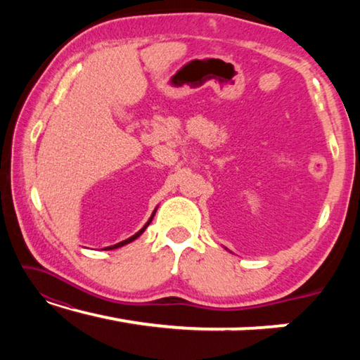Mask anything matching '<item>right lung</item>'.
I'll use <instances>...</instances> for the list:
<instances>
[{
    "mask_svg": "<svg viewBox=\"0 0 360 360\" xmlns=\"http://www.w3.org/2000/svg\"><path fill=\"white\" fill-rule=\"evenodd\" d=\"M152 217H154V214H152ZM152 217L149 219V222H148V224H146V225H144V227H143L141 230H139V231H138V233H135V235H133V236H130V238H129V240H125V241H120V243H117V245H114V246H109V249H115V248H120V246H124V245H127V243H130V241H133V240H136V238H138V236H139V235H141V233H143V231L146 230V227H148V225H149V224L152 222Z\"/></svg>",
    "mask_w": 360,
    "mask_h": 360,
    "instance_id": "add662e5",
    "label": "right lung"
}]
</instances>
